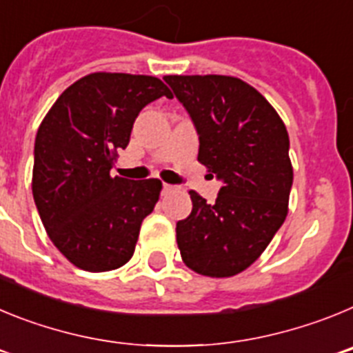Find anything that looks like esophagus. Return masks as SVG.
Wrapping results in <instances>:
<instances>
[{"instance_id":"obj_1","label":"esophagus","mask_w":353,"mask_h":353,"mask_svg":"<svg viewBox=\"0 0 353 353\" xmlns=\"http://www.w3.org/2000/svg\"><path fill=\"white\" fill-rule=\"evenodd\" d=\"M162 191H164V192H174V191H179V187L171 185V183H164V185H162Z\"/></svg>"}]
</instances>
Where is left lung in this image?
I'll use <instances>...</instances> for the list:
<instances>
[{"instance_id":"1","label":"left lung","mask_w":353,"mask_h":353,"mask_svg":"<svg viewBox=\"0 0 353 353\" xmlns=\"http://www.w3.org/2000/svg\"><path fill=\"white\" fill-rule=\"evenodd\" d=\"M199 136L198 161L223 180L215 203L189 191L176 223L183 263L208 277L251 267L288 214L293 168L286 127L269 101L232 76H164Z\"/></svg>"}]
</instances>
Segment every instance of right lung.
<instances>
[{"label":"right lung","instance_id":"right-lung-1","mask_svg":"<svg viewBox=\"0 0 353 353\" xmlns=\"http://www.w3.org/2000/svg\"><path fill=\"white\" fill-rule=\"evenodd\" d=\"M162 95L173 97L157 77L93 72L70 84L40 123L33 199L51 242L77 269L108 272L132 258L162 182L111 176V168L139 111Z\"/></svg>","mask_w":353,"mask_h":353}]
</instances>
